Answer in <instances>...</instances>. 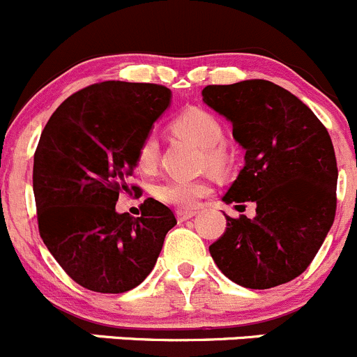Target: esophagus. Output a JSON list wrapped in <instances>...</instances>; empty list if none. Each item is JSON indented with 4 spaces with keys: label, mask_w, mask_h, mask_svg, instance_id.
Here are the masks:
<instances>
[{
    "label": "esophagus",
    "mask_w": 357,
    "mask_h": 357,
    "mask_svg": "<svg viewBox=\"0 0 357 357\" xmlns=\"http://www.w3.org/2000/svg\"><path fill=\"white\" fill-rule=\"evenodd\" d=\"M194 215H196V211L194 210H177V220L185 222V220H189V218H192Z\"/></svg>",
    "instance_id": "esophagus-1"
}]
</instances>
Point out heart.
I'll list each match as a JSON object with an SVG mask.
<instances>
[{
    "instance_id": "b5f03b06",
    "label": "heart",
    "mask_w": 357,
    "mask_h": 357,
    "mask_svg": "<svg viewBox=\"0 0 357 357\" xmlns=\"http://www.w3.org/2000/svg\"><path fill=\"white\" fill-rule=\"evenodd\" d=\"M178 135L204 147L203 163L211 168H220L225 163L224 126L220 119L204 109H187L174 121ZM135 165L142 174H153L160 165V142L154 133H147L140 140L135 153ZM211 192V185L204 178H174L158 185L156 197L165 204L187 210L194 208L199 199Z\"/></svg>"
}]
</instances>
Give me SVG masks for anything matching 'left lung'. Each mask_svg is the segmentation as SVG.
Here are the masks:
<instances>
[{"mask_svg": "<svg viewBox=\"0 0 357 357\" xmlns=\"http://www.w3.org/2000/svg\"><path fill=\"white\" fill-rule=\"evenodd\" d=\"M204 104L232 123L245 167L222 199L257 204L255 218L225 215L210 246L218 269L252 290L288 283L309 267L337 210V158L312 111L266 79L208 84Z\"/></svg>", "mask_w": 357, "mask_h": 357, "instance_id": "obj_1", "label": "left lung"}]
</instances>
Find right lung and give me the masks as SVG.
Listing matches in <instances>:
<instances>
[{"label": "right lung", "mask_w": 357, "mask_h": 357, "mask_svg": "<svg viewBox=\"0 0 357 357\" xmlns=\"http://www.w3.org/2000/svg\"><path fill=\"white\" fill-rule=\"evenodd\" d=\"M153 83L102 81L59 105L34 153L40 236L70 280L98 294H125L153 271L174 211L147 197L140 217L116 211L144 135L170 105Z\"/></svg>", "instance_id": "add662e5"}]
</instances>
